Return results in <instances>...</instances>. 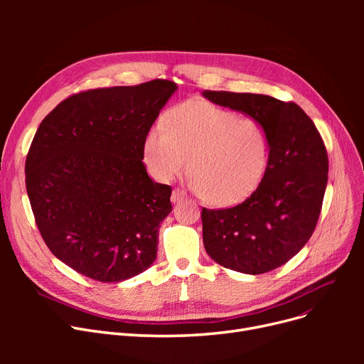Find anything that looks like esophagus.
I'll use <instances>...</instances> for the list:
<instances>
[{
  "label": "esophagus",
  "mask_w": 364,
  "mask_h": 364,
  "mask_svg": "<svg viewBox=\"0 0 364 364\" xmlns=\"http://www.w3.org/2000/svg\"><path fill=\"white\" fill-rule=\"evenodd\" d=\"M186 198H187V195H186L184 190H181V188H174V192H172V195H171L172 203H178V202L184 200Z\"/></svg>",
  "instance_id": "esophagus-1"
}]
</instances>
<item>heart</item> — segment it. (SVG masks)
Segmentation results:
<instances>
[{
    "instance_id": "b5f03b06",
    "label": "heart",
    "mask_w": 364,
    "mask_h": 364,
    "mask_svg": "<svg viewBox=\"0 0 364 364\" xmlns=\"http://www.w3.org/2000/svg\"><path fill=\"white\" fill-rule=\"evenodd\" d=\"M188 158L190 186L215 206L250 198L270 162V136L251 117L205 100L172 107L165 127L153 125L143 140V161L153 178L169 181L184 171Z\"/></svg>"
}]
</instances>
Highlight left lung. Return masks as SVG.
<instances>
[{
	"mask_svg": "<svg viewBox=\"0 0 364 364\" xmlns=\"http://www.w3.org/2000/svg\"><path fill=\"white\" fill-rule=\"evenodd\" d=\"M203 97L259 119L270 136V162L255 192L232 208L202 209L205 250L225 269L272 272L295 257L314 232L328 184L326 147L294 102L230 91H203Z\"/></svg>",
	"mask_w": 364,
	"mask_h": 364,
	"instance_id": "1",
	"label": "left lung"
}]
</instances>
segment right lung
Segmentation results:
<instances>
[{
  "mask_svg": "<svg viewBox=\"0 0 364 364\" xmlns=\"http://www.w3.org/2000/svg\"><path fill=\"white\" fill-rule=\"evenodd\" d=\"M176 90L153 80L82 91L38 127L26 192L48 250L76 273L118 283L156 259L172 190L147 176L143 140Z\"/></svg>",
  "mask_w": 364,
  "mask_h": 364,
  "instance_id": "obj_1",
  "label": "right lung"
}]
</instances>
